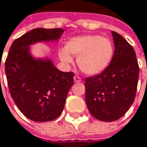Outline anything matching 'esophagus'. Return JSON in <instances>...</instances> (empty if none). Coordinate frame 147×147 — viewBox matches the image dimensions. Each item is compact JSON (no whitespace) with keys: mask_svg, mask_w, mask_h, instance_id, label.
I'll return each mask as SVG.
<instances>
[{"mask_svg":"<svg viewBox=\"0 0 147 147\" xmlns=\"http://www.w3.org/2000/svg\"><path fill=\"white\" fill-rule=\"evenodd\" d=\"M74 82H82V79H81L80 76H74Z\"/></svg>","mask_w":147,"mask_h":147,"instance_id":"1","label":"esophagus"}]
</instances>
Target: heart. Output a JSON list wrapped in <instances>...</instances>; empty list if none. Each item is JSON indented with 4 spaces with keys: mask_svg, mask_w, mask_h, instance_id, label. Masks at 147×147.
<instances>
[{
    "mask_svg": "<svg viewBox=\"0 0 147 147\" xmlns=\"http://www.w3.org/2000/svg\"><path fill=\"white\" fill-rule=\"evenodd\" d=\"M77 56V65L88 75H96L105 71L114 55L112 42L98 35H85L71 38L65 48L59 51L60 59L65 64L73 62L72 56Z\"/></svg>",
    "mask_w": 147,
    "mask_h": 147,
    "instance_id": "obj_1",
    "label": "heart"
}]
</instances>
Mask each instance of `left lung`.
Returning a JSON list of instances; mask_svg holds the SVG:
<instances>
[{
  "instance_id": "left-lung-1",
  "label": "left lung",
  "mask_w": 147,
  "mask_h": 147,
  "mask_svg": "<svg viewBox=\"0 0 147 147\" xmlns=\"http://www.w3.org/2000/svg\"><path fill=\"white\" fill-rule=\"evenodd\" d=\"M115 44L109 66L99 75L85 78V100L96 119L112 122L121 118L134 100L139 65L133 47L121 35L111 31Z\"/></svg>"
}]
</instances>
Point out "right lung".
<instances>
[{"label":"right lung","instance_id":"1","mask_svg":"<svg viewBox=\"0 0 147 147\" xmlns=\"http://www.w3.org/2000/svg\"><path fill=\"white\" fill-rule=\"evenodd\" d=\"M64 31L36 28L16 39L9 49L5 62L8 88L17 107L32 121H53L62 113L74 73L60 71L50 59H34L30 45L58 40Z\"/></svg>","mask_w":147,"mask_h":147}]
</instances>
